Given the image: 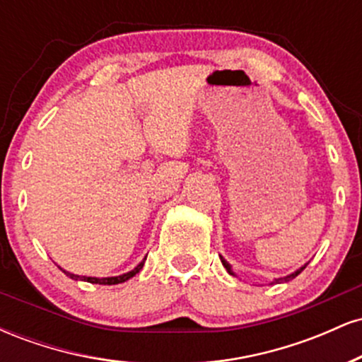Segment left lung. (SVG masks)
Instances as JSON below:
<instances>
[{"label": "left lung", "mask_w": 362, "mask_h": 362, "mask_svg": "<svg viewBox=\"0 0 362 362\" xmlns=\"http://www.w3.org/2000/svg\"><path fill=\"white\" fill-rule=\"evenodd\" d=\"M219 257H221V255H219ZM221 262H223L224 269H226V271H228V274H230V276H235V277H236V274L233 272V269H231V265H230V264H228V262H226V260H224V259H223V257H221ZM305 267H306V264H305V265H303V267H300V269H298V271H294V272H291V274H288V276H284V277H276V279H272V281H271V284H282V282H289L291 279H294V277H296V276H298V274H301L303 271H305Z\"/></svg>", "instance_id": "left-lung-1"}]
</instances>
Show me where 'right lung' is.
<instances>
[{
  "label": "right lung",
  "mask_w": 362,
  "mask_h": 362,
  "mask_svg": "<svg viewBox=\"0 0 362 362\" xmlns=\"http://www.w3.org/2000/svg\"><path fill=\"white\" fill-rule=\"evenodd\" d=\"M144 260H146V257H144V259L141 260L139 264L136 265L134 269H132V271H129V272H126V274H120V276H112V277H88V276H76V274H71V272L64 271V269H61V267H59V269H61L62 272L66 274V276L71 277V279H74V281H86V282H91V284L112 286V284H120V282H126V281L131 279V277H134L136 274H138V272L141 271V269H143Z\"/></svg>",
  "instance_id": "add662e5"
}]
</instances>
